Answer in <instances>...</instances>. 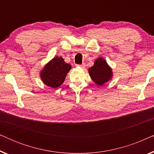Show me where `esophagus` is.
<instances>
[{
	"label": "esophagus",
	"instance_id": "1",
	"mask_svg": "<svg viewBox=\"0 0 154 154\" xmlns=\"http://www.w3.org/2000/svg\"><path fill=\"white\" fill-rule=\"evenodd\" d=\"M77 66H79V67H81V68H82V69H84L85 67V64H77L76 65Z\"/></svg>",
	"mask_w": 154,
	"mask_h": 154
}]
</instances>
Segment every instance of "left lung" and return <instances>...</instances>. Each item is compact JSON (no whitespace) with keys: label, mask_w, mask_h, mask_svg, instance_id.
I'll return each mask as SVG.
<instances>
[{"label":"left lung","mask_w":154,"mask_h":154,"mask_svg":"<svg viewBox=\"0 0 154 154\" xmlns=\"http://www.w3.org/2000/svg\"><path fill=\"white\" fill-rule=\"evenodd\" d=\"M90 76L97 85H103L112 78V71L103 58L97 59L94 64L88 69Z\"/></svg>","instance_id":"left-lung-1"}]
</instances>
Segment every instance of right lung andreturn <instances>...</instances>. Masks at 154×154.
<instances>
[{"mask_svg": "<svg viewBox=\"0 0 154 154\" xmlns=\"http://www.w3.org/2000/svg\"><path fill=\"white\" fill-rule=\"evenodd\" d=\"M71 66L66 64L62 57H54L48 63L41 72L42 81L46 85L56 88L64 83Z\"/></svg>", "mask_w": 154, "mask_h": 154, "instance_id": "right-lung-1", "label": "right lung"}]
</instances>
